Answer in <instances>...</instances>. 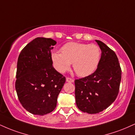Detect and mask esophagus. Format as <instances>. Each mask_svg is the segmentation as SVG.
Wrapping results in <instances>:
<instances>
[{
	"label": "esophagus",
	"mask_w": 135,
	"mask_h": 135,
	"mask_svg": "<svg viewBox=\"0 0 135 135\" xmlns=\"http://www.w3.org/2000/svg\"><path fill=\"white\" fill-rule=\"evenodd\" d=\"M66 82H74V79H71V78H70V77H66Z\"/></svg>",
	"instance_id": "34e87169"
}]
</instances>
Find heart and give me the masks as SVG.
<instances>
[{
	"instance_id": "heart-1",
	"label": "heart",
	"mask_w": 135,
	"mask_h": 135,
	"mask_svg": "<svg viewBox=\"0 0 135 135\" xmlns=\"http://www.w3.org/2000/svg\"><path fill=\"white\" fill-rule=\"evenodd\" d=\"M60 52L51 54L56 69L59 72L64 73L73 63L75 72L82 77L93 74L101 58V50L95 44L69 42L61 47Z\"/></svg>"
}]
</instances>
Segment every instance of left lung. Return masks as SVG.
Masks as SVG:
<instances>
[{"instance_id":"obj_1","label":"left lung","mask_w":135,"mask_h":135,"mask_svg":"<svg viewBox=\"0 0 135 135\" xmlns=\"http://www.w3.org/2000/svg\"><path fill=\"white\" fill-rule=\"evenodd\" d=\"M101 50L96 70L75 80L76 104L84 113L97 114L108 108L116 99L121 80V69L116 53L105 44L95 40Z\"/></svg>"}]
</instances>
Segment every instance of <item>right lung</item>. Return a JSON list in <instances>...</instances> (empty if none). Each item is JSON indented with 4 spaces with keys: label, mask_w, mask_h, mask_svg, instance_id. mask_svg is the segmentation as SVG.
Returning a JSON list of instances; mask_svg holds the SVG:
<instances>
[{
    "label": "right lung",
    "mask_w": 135,
    "mask_h": 135,
    "mask_svg": "<svg viewBox=\"0 0 135 135\" xmlns=\"http://www.w3.org/2000/svg\"><path fill=\"white\" fill-rule=\"evenodd\" d=\"M56 42L36 38L19 55L15 84L22 107L31 114L43 116L55 109L66 79L53 66L51 50Z\"/></svg>",
    "instance_id": "right-lung-1"
}]
</instances>
